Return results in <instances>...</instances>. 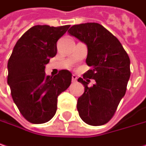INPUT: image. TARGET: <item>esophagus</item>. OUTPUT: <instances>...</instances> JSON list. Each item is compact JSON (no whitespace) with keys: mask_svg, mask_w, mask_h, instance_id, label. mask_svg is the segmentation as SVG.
I'll return each mask as SVG.
<instances>
[{"mask_svg":"<svg viewBox=\"0 0 146 146\" xmlns=\"http://www.w3.org/2000/svg\"><path fill=\"white\" fill-rule=\"evenodd\" d=\"M77 82V77H76L75 75H73V76H72V82L74 83V82Z\"/></svg>","mask_w":146,"mask_h":146,"instance_id":"34e87169","label":"esophagus"}]
</instances>
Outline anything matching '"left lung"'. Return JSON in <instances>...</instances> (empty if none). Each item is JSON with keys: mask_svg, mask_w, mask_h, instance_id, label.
I'll use <instances>...</instances> for the list:
<instances>
[{"mask_svg": "<svg viewBox=\"0 0 146 146\" xmlns=\"http://www.w3.org/2000/svg\"><path fill=\"white\" fill-rule=\"evenodd\" d=\"M68 33L87 44L86 63L91 67L83 78L78 79L85 87L77 103L79 116L91 125L106 124L125 93L131 75L130 58L116 36L100 24L74 25ZM90 79L96 82L92 87L87 86Z\"/></svg>", "mask_w": 146, "mask_h": 146, "instance_id": "8db88e82", "label": "left lung"}]
</instances>
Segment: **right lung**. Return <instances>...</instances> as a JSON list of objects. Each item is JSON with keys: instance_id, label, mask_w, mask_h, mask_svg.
I'll use <instances>...</instances> for the list:
<instances>
[{"instance_id": "1", "label": "right lung", "mask_w": 146, "mask_h": 146, "mask_svg": "<svg viewBox=\"0 0 146 146\" xmlns=\"http://www.w3.org/2000/svg\"><path fill=\"white\" fill-rule=\"evenodd\" d=\"M70 25H35L16 42L8 60L7 83L21 115L33 124L51 120L57 111L58 97L71 84L72 73L60 70L47 76L45 65L57 54V41Z\"/></svg>"}]
</instances>
